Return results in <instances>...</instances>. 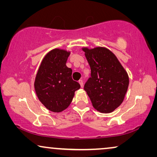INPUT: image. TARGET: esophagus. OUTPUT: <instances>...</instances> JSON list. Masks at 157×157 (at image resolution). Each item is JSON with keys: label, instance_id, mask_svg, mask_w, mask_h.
<instances>
[{"label": "esophagus", "instance_id": "obj_1", "mask_svg": "<svg viewBox=\"0 0 157 157\" xmlns=\"http://www.w3.org/2000/svg\"><path fill=\"white\" fill-rule=\"evenodd\" d=\"M78 83H80L81 86V87H83V81L82 80H79V81H78Z\"/></svg>", "mask_w": 157, "mask_h": 157}]
</instances>
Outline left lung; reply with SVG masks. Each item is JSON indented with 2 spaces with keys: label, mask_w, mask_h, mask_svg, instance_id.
Wrapping results in <instances>:
<instances>
[{
  "label": "left lung",
  "mask_w": 157,
  "mask_h": 157,
  "mask_svg": "<svg viewBox=\"0 0 157 157\" xmlns=\"http://www.w3.org/2000/svg\"><path fill=\"white\" fill-rule=\"evenodd\" d=\"M91 68L84 90L92 105L101 113H111L123 102L129 78L117 56L108 48H83Z\"/></svg>",
  "instance_id": "left-lung-1"
}]
</instances>
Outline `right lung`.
<instances>
[{
    "instance_id": "1",
    "label": "right lung",
    "mask_w": 157,
    "mask_h": 157,
    "mask_svg": "<svg viewBox=\"0 0 157 157\" xmlns=\"http://www.w3.org/2000/svg\"><path fill=\"white\" fill-rule=\"evenodd\" d=\"M70 51L55 48L45 56L36 74L34 87L38 99L47 109L61 112L71 103L80 89L72 79V69L66 63Z\"/></svg>"
}]
</instances>
